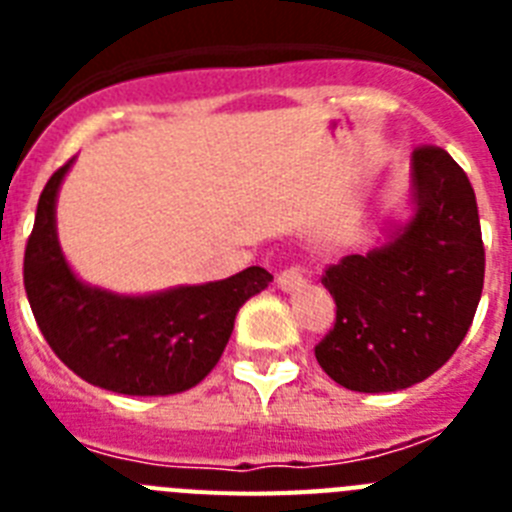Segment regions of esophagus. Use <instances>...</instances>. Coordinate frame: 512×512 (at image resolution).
Here are the masks:
<instances>
[{
    "instance_id": "esophagus-1",
    "label": "esophagus",
    "mask_w": 512,
    "mask_h": 512,
    "mask_svg": "<svg viewBox=\"0 0 512 512\" xmlns=\"http://www.w3.org/2000/svg\"><path fill=\"white\" fill-rule=\"evenodd\" d=\"M302 284H305V271H302L300 266H289V269H284L277 277V287L282 289V292H295Z\"/></svg>"
}]
</instances>
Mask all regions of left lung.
I'll use <instances>...</instances> for the list:
<instances>
[{
	"label": "left lung",
	"instance_id": "1",
	"mask_svg": "<svg viewBox=\"0 0 512 512\" xmlns=\"http://www.w3.org/2000/svg\"><path fill=\"white\" fill-rule=\"evenodd\" d=\"M405 223L369 253L325 271L336 323L315 346L333 382L397 392L423 382L467 336L485 282V246L467 174L436 146L413 151Z\"/></svg>",
	"mask_w": 512,
	"mask_h": 512
}]
</instances>
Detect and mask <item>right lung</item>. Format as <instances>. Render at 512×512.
I'll list each match as a JSON object with an SVG mask.
<instances>
[{"mask_svg":"<svg viewBox=\"0 0 512 512\" xmlns=\"http://www.w3.org/2000/svg\"><path fill=\"white\" fill-rule=\"evenodd\" d=\"M74 158L48 179L25 248V292L53 354L84 382L117 395H176L220 361L243 302L271 274L248 266L233 277L153 295H117L81 282L58 243L56 200Z\"/></svg>","mask_w":512,"mask_h":512,"instance_id":"1","label":"right lung"}]
</instances>
